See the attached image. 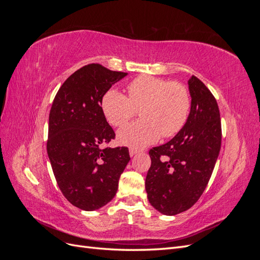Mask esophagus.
Wrapping results in <instances>:
<instances>
[{
    "label": "esophagus",
    "mask_w": 260,
    "mask_h": 260,
    "mask_svg": "<svg viewBox=\"0 0 260 260\" xmlns=\"http://www.w3.org/2000/svg\"><path fill=\"white\" fill-rule=\"evenodd\" d=\"M139 153V149H137V148H133V147H130V149H129V154H130V156L132 157V156H135V155H137Z\"/></svg>",
    "instance_id": "34e87169"
}]
</instances>
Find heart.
<instances>
[{
    "label": "heart",
    "mask_w": 260,
    "mask_h": 260,
    "mask_svg": "<svg viewBox=\"0 0 260 260\" xmlns=\"http://www.w3.org/2000/svg\"><path fill=\"white\" fill-rule=\"evenodd\" d=\"M127 98L111 89L102 100V111L107 121L121 128L141 108L143 120L132 123L118 133L121 144L144 147L156 142L160 135L170 138L184 127L191 111V96L183 84L153 76H140L128 83Z\"/></svg>",
    "instance_id": "b5f03b06"
}]
</instances>
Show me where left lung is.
<instances>
[{"label":"left lung","mask_w":260,"mask_h":260,"mask_svg":"<svg viewBox=\"0 0 260 260\" xmlns=\"http://www.w3.org/2000/svg\"><path fill=\"white\" fill-rule=\"evenodd\" d=\"M188 83L191 111L184 127L169 142L149 149L145 190L151 205L174 216L191 208L205 190L221 147L217 101L199 78Z\"/></svg>","instance_id":"8db88e82"}]
</instances>
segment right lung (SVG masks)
<instances>
[{"mask_svg": "<svg viewBox=\"0 0 260 260\" xmlns=\"http://www.w3.org/2000/svg\"><path fill=\"white\" fill-rule=\"evenodd\" d=\"M127 75L85 65L67 78L53 101L46 149L59 190L82 210L114 199L130 160L128 147H104L115 132L101 107L105 93Z\"/></svg>", "mask_w": 260, "mask_h": 260, "instance_id": "right-lung-1", "label": "right lung"}]
</instances>
